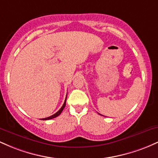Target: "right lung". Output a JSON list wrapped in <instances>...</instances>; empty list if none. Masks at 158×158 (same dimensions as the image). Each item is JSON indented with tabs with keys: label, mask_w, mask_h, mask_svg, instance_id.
Listing matches in <instances>:
<instances>
[{
	"label": "right lung",
	"mask_w": 158,
	"mask_h": 158,
	"mask_svg": "<svg viewBox=\"0 0 158 158\" xmlns=\"http://www.w3.org/2000/svg\"><path fill=\"white\" fill-rule=\"evenodd\" d=\"M66 99H67V97H66ZM66 99H65V101H64V104H63V106H61V108L60 109H59V110H58V111L56 112V114H54L53 115L50 116V117H46V118H43V119H42V120H48V119H53V118H55V117H58V116H59V115H60V114L61 113V111H62L63 109H64V108L65 106H66Z\"/></svg>",
	"instance_id": "obj_1"
}]
</instances>
